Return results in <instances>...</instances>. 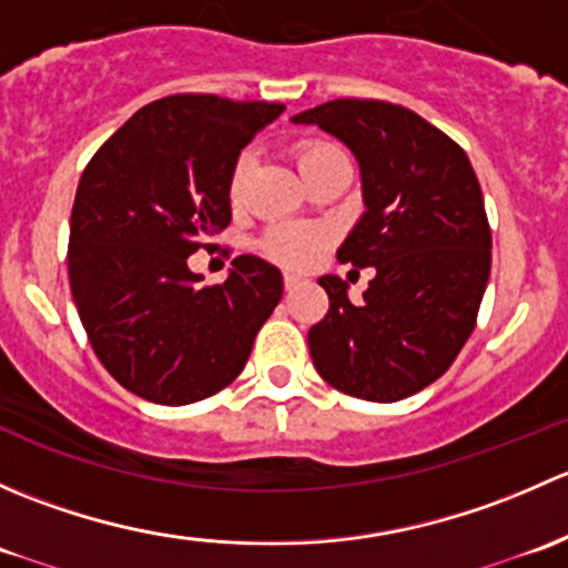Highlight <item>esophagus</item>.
<instances>
[{
    "mask_svg": "<svg viewBox=\"0 0 568 568\" xmlns=\"http://www.w3.org/2000/svg\"><path fill=\"white\" fill-rule=\"evenodd\" d=\"M283 285H285V291H294L296 285H302V277H300V274H285Z\"/></svg>",
    "mask_w": 568,
    "mask_h": 568,
    "instance_id": "obj_1",
    "label": "esophagus"
}]
</instances>
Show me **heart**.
<instances>
[{
    "label": "heart",
    "instance_id": "b5f03b06",
    "mask_svg": "<svg viewBox=\"0 0 568 568\" xmlns=\"http://www.w3.org/2000/svg\"><path fill=\"white\" fill-rule=\"evenodd\" d=\"M335 153H341L335 145H326V142H307V145L296 148V164H300L302 175H307L313 168H318L324 159L335 156ZM247 173H250V153H244V156L236 162V168H233V175H231L233 200L242 197ZM321 250H324V233L313 231V227L283 225L268 231L266 239H263V252H266L268 257L296 268L311 266V263L321 255Z\"/></svg>",
    "mask_w": 568,
    "mask_h": 568
}]
</instances>
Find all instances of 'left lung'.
Masks as SVG:
<instances>
[{"label":"left lung","mask_w":568,"mask_h":568,"mask_svg":"<svg viewBox=\"0 0 568 568\" xmlns=\"http://www.w3.org/2000/svg\"><path fill=\"white\" fill-rule=\"evenodd\" d=\"M354 153L365 211L337 261L374 266L363 302L335 274L307 346L321 379L365 400L409 398L437 382L473 332L491 268V231L467 153L412 109L337 99L294 114Z\"/></svg>","instance_id":"8db88e82"}]
</instances>
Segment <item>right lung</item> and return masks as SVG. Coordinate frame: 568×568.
Listing matches in <instances>:
<instances>
[{
    "instance_id": "right-lung-1",
    "label": "right lung",
    "mask_w": 568,
    "mask_h": 568,
    "mask_svg": "<svg viewBox=\"0 0 568 568\" xmlns=\"http://www.w3.org/2000/svg\"><path fill=\"white\" fill-rule=\"evenodd\" d=\"M283 104L168 95L99 148L71 211L68 277L101 365L164 406L203 400L247 365L283 300V274L239 255L222 285H200L186 257L231 225V175Z\"/></svg>"
}]
</instances>
